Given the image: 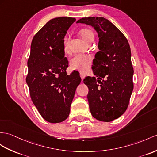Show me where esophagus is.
Masks as SVG:
<instances>
[{"label": "esophagus", "mask_w": 157, "mask_h": 157, "mask_svg": "<svg viewBox=\"0 0 157 157\" xmlns=\"http://www.w3.org/2000/svg\"><path fill=\"white\" fill-rule=\"evenodd\" d=\"M80 76H81V77L82 80H83L84 78H85V74L82 73V72H81V73H80Z\"/></svg>", "instance_id": "obj_1"}]
</instances>
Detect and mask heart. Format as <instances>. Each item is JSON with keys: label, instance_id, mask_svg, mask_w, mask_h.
Here are the masks:
<instances>
[{"label": "heart", "instance_id": "b5f03b06", "mask_svg": "<svg viewBox=\"0 0 157 157\" xmlns=\"http://www.w3.org/2000/svg\"><path fill=\"white\" fill-rule=\"evenodd\" d=\"M79 34L82 39L86 43H90L94 39V33L89 29H81L79 31ZM68 42H69V39L67 36H65L63 39V49L65 52H67L68 50ZM92 60H93V57L90 55H76L71 59V67L72 69L85 72L89 69Z\"/></svg>", "mask_w": 157, "mask_h": 157}]
</instances>
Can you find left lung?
<instances>
[{"instance_id":"left-lung-1","label":"left lung","mask_w":157,"mask_h":157,"mask_svg":"<svg viewBox=\"0 0 157 157\" xmlns=\"http://www.w3.org/2000/svg\"><path fill=\"white\" fill-rule=\"evenodd\" d=\"M76 23L90 25L98 37V48L92 69L95 76L83 82L91 114L96 119L110 122L127 110L133 90L131 52L127 39L112 22L103 17H86Z\"/></svg>"}]
</instances>
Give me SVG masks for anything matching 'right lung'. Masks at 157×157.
Returning a JSON list of instances; mask_svg holds the SVG:
<instances>
[{
	"mask_svg": "<svg viewBox=\"0 0 157 157\" xmlns=\"http://www.w3.org/2000/svg\"><path fill=\"white\" fill-rule=\"evenodd\" d=\"M76 19H51L34 35L28 60L27 83L33 104L44 120L58 123L66 120L76 87L79 72L68 75V61L64 57L63 39Z\"/></svg>",
	"mask_w": 157,
	"mask_h": 157,
	"instance_id": "right-lung-1",
	"label": "right lung"
}]
</instances>
